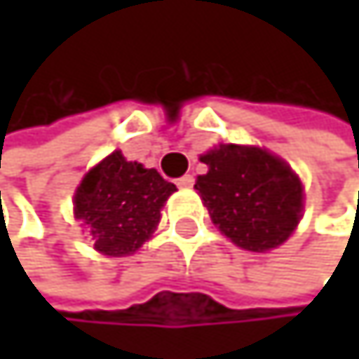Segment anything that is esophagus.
Here are the masks:
<instances>
[{
	"label": "esophagus",
	"mask_w": 359,
	"mask_h": 359,
	"mask_svg": "<svg viewBox=\"0 0 359 359\" xmlns=\"http://www.w3.org/2000/svg\"><path fill=\"white\" fill-rule=\"evenodd\" d=\"M176 185L181 187V189H189V187L194 185V176H191V174L181 176V178H178V181H176Z\"/></svg>",
	"instance_id": "esophagus-1"
}]
</instances>
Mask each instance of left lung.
Returning a JSON list of instances; mask_svg holds the SVG:
<instances>
[{
    "instance_id": "1",
    "label": "left lung",
    "mask_w": 359,
    "mask_h": 359,
    "mask_svg": "<svg viewBox=\"0 0 359 359\" xmlns=\"http://www.w3.org/2000/svg\"><path fill=\"white\" fill-rule=\"evenodd\" d=\"M200 161L209 172L194 187L232 243L265 252L291 237L302 217L304 189L282 159L260 148L222 144Z\"/></svg>"
}]
</instances>
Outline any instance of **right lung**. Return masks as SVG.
<instances>
[{
  "mask_svg": "<svg viewBox=\"0 0 359 359\" xmlns=\"http://www.w3.org/2000/svg\"><path fill=\"white\" fill-rule=\"evenodd\" d=\"M174 183L157 170H146L111 153L86 174L75 194V215L88 226L94 248L107 256H125L142 248L159 224L161 206Z\"/></svg>",
  "mask_w": 359,
  "mask_h": 359,
  "instance_id": "add662e5",
  "label": "right lung"
}]
</instances>
